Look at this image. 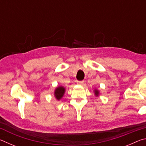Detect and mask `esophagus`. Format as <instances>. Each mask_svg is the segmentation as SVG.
Listing matches in <instances>:
<instances>
[{
  "instance_id": "1",
  "label": "esophagus",
  "mask_w": 146,
  "mask_h": 146,
  "mask_svg": "<svg viewBox=\"0 0 146 146\" xmlns=\"http://www.w3.org/2000/svg\"><path fill=\"white\" fill-rule=\"evenodd\" d=\"M77 84L78 85H84V81H77Z\"/></svg>"
}]
</instances>
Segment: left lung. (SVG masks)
<instances>
[{
  "instance_id": "left-lung-1",
  "label": "left lung",
  "mask_w": 146,
  "mask_h": 146,
  "mask_svg": "<svg viewBox=\"0 0 146 146\" xmlns=\"http://www.w3.org/2000/svg\"><path fill=\"white\" fill-rule=\"evenodd\" d=\"M95 94L96 96H98V94H99V92H98V90H95Z\"/></svg>"
}]
</instances>
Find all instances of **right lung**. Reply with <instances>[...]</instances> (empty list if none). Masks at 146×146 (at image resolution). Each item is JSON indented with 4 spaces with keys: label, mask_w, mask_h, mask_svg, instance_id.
<instances>
[{
    "label": "right lung",
    "mask_w": 146,
    "mask_h": 146,
    "mask_svg": "<svg viewBox=\"0 0 146 146\" xmlns=\"http://www.w3.org/2000/svg\"><path fill=\"white\" fill-rule=\"evenodd\" d=\"M64 92H65V88L62 86H60L56 89L55 91V96L57 100H60L63 97Z\"/></svg>",
    "instance_id": "add662e5"
}]
</instances>
